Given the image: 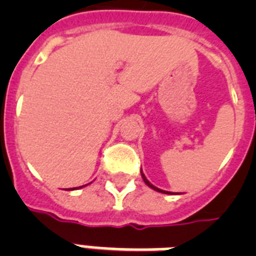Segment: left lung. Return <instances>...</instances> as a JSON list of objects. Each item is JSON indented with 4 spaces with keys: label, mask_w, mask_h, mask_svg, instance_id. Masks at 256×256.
<instances>
[{
    "label": "left lung",
    "mask_w": 256,
    "mask_h": 256,
    "mask_svg": "<svg viewBox=\"0 0 256 256\" xmlns=\"http://www.w3.org/2000/svg\"><path fill=\"white\" fill-rule=\"evenodd\" d=\"M140 175H142V179H144V182L146 183V184H148V187H152V190H156V191H158V192H164V194H171V192H168V191H164V190H160V188H158V187H156V186H152V183L148 182V179H146V176H144V172H142V170H140Z\"/></svg>",
    "instance_id": "left-lung-1"
}]
</instances>
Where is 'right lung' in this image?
Masks as SVG:
<instances>
[{
	"mask_svg": "<svg viewBox=\"0 0 256 256\" xmlns=\"http://www.w3.org/2000/svg\"><path fill=\"white\" fill-rule=\"evenodd\" d=\"M85 186H86V184H85ZM81 187H84V186H81ZM76 188H77V187H74L73 190H76ZM78 188H80V187H78Z\"/></svg>",
	"mask_w": 256,
	"mask_h": 256,
	"instance_id": "add662e5",
	"label": "right lung"
}]
</instances>
